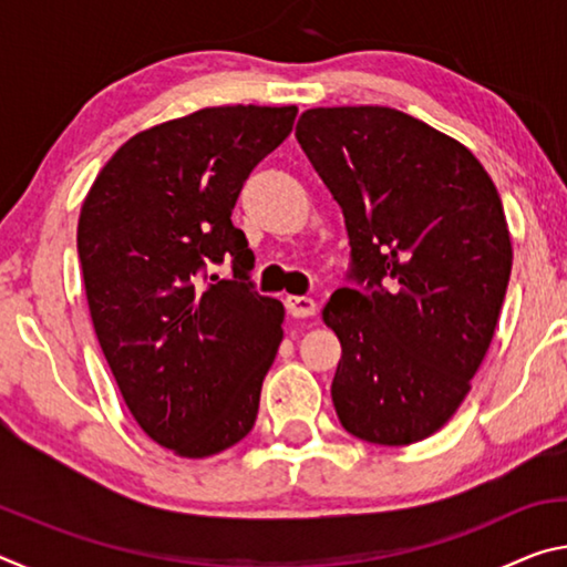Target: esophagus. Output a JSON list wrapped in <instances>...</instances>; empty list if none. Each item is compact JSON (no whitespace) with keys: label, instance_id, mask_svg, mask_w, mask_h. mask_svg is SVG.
Returning a JSON list of instances; mask_svg holds the SVG:
<instances>
[{"label":"esophagus","instance_id":"34e87169","mask_svg":"<svg viewBox=\"0 0 567 567\" xmlns=\"http://www.w3.org/2000/svg\"><path fill=\"white\" fill-rule=\"evenodd\" d=\"M285 307L292 318H310V315H315V310H318V305H315L312 297H300V295L285 297Z\"/></svg>","mask_w":567,"mask_h":567}]
</instances>
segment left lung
Wrapping results in <instances>:
<instances>
[{"mask_svg":"<svg viewBox=\"0 0 567 567\" xmlns=\"http://www.w3.org/2000/svg\"><path fill=\"white\" fill-rule=\"evenodd\" d=\"M295 137L350 239L322 312L342 344L334 412L364 443H417L491 348L513 267L501 195L473 152L400 110H307Z\"/></svg>","mask_w":567,"mask_h":567,"instance_id":"1","label":"left lung"}]
</instances>
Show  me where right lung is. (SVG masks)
<instances>
[{"label": "right lung", "instance_id": "obj_1", "mask_svg": "<svg viewBox=\"0 0 567 567\" xmlns=\"http://www.w3.org/2000/svg\"><path fill=\"white\" fill-rule=\"evenodd\" d=\"M297 107H209L134 134L76 225L100 348L140 427L182 457L237 445L257 420L285 307L255 290L233 225L247 177L290 137ZM234 262L219 281L208 267Z\"/></svg>", "mask_w": 567, "mask_h": 567}]
</instances>
